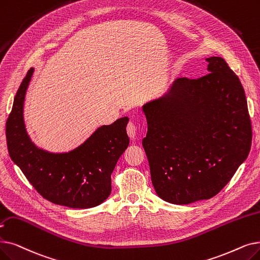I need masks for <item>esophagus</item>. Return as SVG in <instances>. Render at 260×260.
I'll return each mask as SVG.
<instances>
[{"mask_svg":"<svg viewBox=\"0 0 260 260\" xmlns=\"http://www.w3.org/2000/svg\"><path fill=\"white\" fill-rule=\"evenodd\" d=\"M126 132H127L128 137L131 139H134L135 137H136V134H137V126L135 125L133 122H129L126 126Z\"/></svg>","mask_w":260,"mask_h":260,"instance_id":"1","label":"esophagus"}]
</instances>
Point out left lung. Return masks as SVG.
<instances>
[{"mask_svg": "<svg viewBox=\"0 0 260 260\" xmlns=\"http://www.w3.org/2000/svg\"><path fill=\"white\" fill-rule=\"evenodd\" d=\"M208 74L180 77L142 106V140L158 197L176 205L208 200L232 179L251 150L244 89L221 57L206 58Z\"/></svg>", "mask_w": 260, "mask_h": 260, "instance_id": "obj_1", "label": "left lung"}]
</instances>
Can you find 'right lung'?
Instances as JSON below:
<instances>
[{
	"label": "right lung",
	"instance_id": "right-lung-1",
	"mask_svg": "<svg viewBox=\"0 0 260 260\" xmlns=\"http://www.w3.org/2000/svg\"><path fill=\"white\" fill-rule=\"evenodd\" d=\"M34 69L22 81L6 122L8 153L44 199L70 208H91L111 192V173L127 149L128 118L99 127L83 144L68 153L38 149L25 129L23 105Z\"/></svg>",
	"mask_w": 260,
	"mask_h": 260
}]
</instances>
